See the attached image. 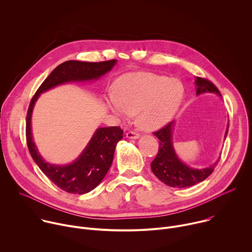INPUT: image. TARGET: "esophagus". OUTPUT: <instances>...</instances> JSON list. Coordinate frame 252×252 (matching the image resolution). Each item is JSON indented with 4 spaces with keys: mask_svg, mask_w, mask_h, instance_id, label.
Returning a JSON list of instances; mask_svg holds the SVG:
<instances>
[{
    "mask_svg": "<svg viewBox=\"0 0 252 252\" xmlns=\"http://www.w3.org/2000/svg\"><path fill=\"white\" fill-rule=\"evenodd\" d=\"M140 135L134 131H129L126 133V137L127 138H130V139H137Z\"/></svg>",
    "mask_w": 252,
    "mask_h": 252,
    "instance_id": "34e87169",
    "label": "esophagus"
}]
</instances>
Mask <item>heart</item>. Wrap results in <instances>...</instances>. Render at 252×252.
<instances>
[{
	"instance_id": "heart-1",
	"label": "heart",
	"mask_w": 252,
	"mask_h": 252,
	"mask_svg": "<svg viewBox=\"0 0 252 252\" xmlns=\"http://www.w3.org/2000/svg\"><path fill=\"white\" fill-rule=\"evenodd\" d=\"M115 94L105 97V104L121 122L137 114L136 124L146 131H156L174 117L184 97L181 82L146 71L127 73L115 83Z\"/></svg>"
}]
</instances>
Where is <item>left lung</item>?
I'll return each instance as SVG.
<instances>
[{
    "mask_svg": "<svg viewBox=\"0 0 252 252\" xmlns=\"http://www.w3.org/2000/svg\"><path fill=\"white\" fill-rule=\"evenodd\" d=\"M194 85L196 95L211 93L221 96L218 88L211 82L205 79L196 78V80L194 81ZM173 128L174 121L170 122L163 128L154 133L159 139V148L158 156L151 163V167L155 175L166 186L176 189L189 188L206 179L212 173L214 167L217 166L220 157L218 158L217 161L207 167L194 168L189 166L178 158L177 154L175 153L172 139ZM227 131L228 126L224 134V139L226 138Z\"/></svg>",
    "mask_w": 252,
    "mask_h": 252,
    "instance_id": "left-lung-1",
    "label": "left lung"
}]
</instances>
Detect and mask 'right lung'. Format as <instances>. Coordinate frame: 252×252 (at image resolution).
Returning a JSON list of instances; mask_svg holds the SVG:
<instances>
[{"instance_id": "add662e5", "label": "right lung", "mask_w": 252, "mask_h": 252, "mask_svg": "<svg viewBox=\"0 0 252 252\" xmlns=\"http://www.w3.org/2000/svg\"><path fill=\"white\" fill-rule=\"evenodd\" d=\"M117 60L89 63L66 61L59 64L32 96L28 114L26 135L29 152L45 175L58 188L68 192L85 194L94 189L109 171L117 143L123 138L124 130L119 126L98 127L81 155L70 163L55 164L47 161L35 146L32 131V115L41 94L58 86L69 83H87L100 79L113 69Z\"/></svg>"}]
</instances>
